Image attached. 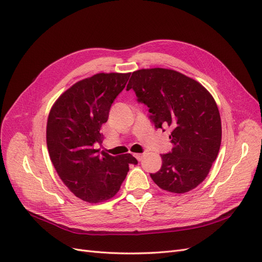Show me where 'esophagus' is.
I'll return each instance as SVG.
<instances>
[{"mask_svg": "<svg viewBox=\"0 0 262 262\" xmlns=\"http://www.w3.org/2000/svg\"><path fill=\"white\" fill-rule=\"evenodd\" d=\"M134 157H136L139 162H141L142 160H143L144 154H134Z\"/></svg>", "mask_w": 262, "mask_h": 262, "instance_id": "34e87169", "label": "esophagus"}]
</instances>
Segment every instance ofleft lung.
I'll use <instances>...</instances> for the list:
<instances>
[{
    "mask_svg": "<svg viewBox=\"0 0 262 262\" xmlns=\"http://www.w3.org/2000/svg\"><path fill=\"white\" fill-rule=\"evenodd\" d=\"M152 114L156 128H168L173 147L162 155V167L150 173L163 190L186 193L207 178L216 160L221 141L220 112L210 92L175 70L154 68L134 71L126 91Z\"/></svg>",
    "mask_w": 262,
    "mask_h": 262,
    "instance_id": "8db88e82",
    "label": "left lung"
}]
</instances>
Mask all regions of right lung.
<instances>
[{
    "label": "right lung",
    "mask_w": 262,
    "mask_h": 262,
    "mask_svg": "<svg viewBox=\"0 0 262 262\" xmlns=\"http://www.w3.org/2000/svg\"><path fill=\"white\" fill-rule=\"evenodd\" d=\"M131 73H97L73 84L52 105L47 121V146L59 177L71 192L89 203L117 194L138 161L131 154L112 156L95 144L115 98Z\"/></svg>",
    "instance_id": "add662e5"
}]
</instances>
